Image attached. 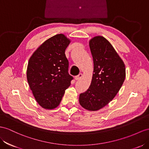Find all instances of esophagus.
Masks as SVG:
<instances>
[{"instance_id": "obj_1", "label": "esophagus", "mask_w": 149, "mask_h": 149, "mask_svg": "<svg viewBox=\"0 0 149 149\" xmlns=\"http://www.w3.org/2000/svg\"><path fill=\"white\" fill-rule=\"evenodd\" d=\"M82 77H83V75L82 74H79L78 75L75 76V79L76 80V81H78V80H80Z\"/></svg>"}]
</instances>
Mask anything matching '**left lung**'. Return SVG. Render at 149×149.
Returning a JSON list of instances; mask_svg holds the SVG:
<instances>
[{
    "instance_id": "1",
    "label": "left lung",
    "mask_w": 149,
    "mask_h": 149,
    "mask_svg": "<svg viewBox=\"0 0 149 149\" xmlns=\"http://www.w3.org/2000/svg\"><path fill=\"white\" fill-rule=\"evenodd\" d=\"M94 70L91 85L80 94L79 103L88 111H95L107 105L120 91L126 76L125 65L109 41L102 36L89 40Z\"/></svg>"
}]
</instances>
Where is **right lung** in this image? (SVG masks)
<instances>
[{"label": "right lung", "mask_w": 149, "mask_h": 149, "mask_svg": "<svg viewBox=\"0 0 149 149\" xmlns=\"http://www.w3.org/2000/svg\"><path fill=\"white\" fill-rule=\"evenodd\" d=\"M70 40L58 34L44 41L28 61L26 77L35 100L45 109L60 104L73 77L68 73L65 51Z\"/></svg>", "instance_id": "obj_1"}]
</instances>
